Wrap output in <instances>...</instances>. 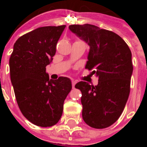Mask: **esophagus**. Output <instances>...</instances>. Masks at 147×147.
<instances>
[{
  "label": "esophagus",
  "instance_id": "34e87169",
  "mask_svg": "<svg viewBox=\"0 0 147 147\" xmlns=\"http://www.w3.org/2000/svg\"><path fill=\"white\" fill-rule=\"evenodd\" d=\"M71 84H72V88H75V85H76V81L75 80L71 81Z\"/></svg>",
  "mask_w": 147,
  "mask_h": 147
}]
</instances>
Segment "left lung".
<instances>
[{
  "instance_id": "8db88e82",
  "label": "left lung",
  "mask_w": 147,
  "mask_h": 147,
  "mask_svg": "<svg viewBox=\"0 0 147 147\" xmlns=\"http://www.w3.org/2000/svg\"><path fill=\"white\" fill-rule=\"evenodd\" d=\"M69 30L90 47L85 69L98 78V84L79 82L83 120L91 127L103 129L115 123L127 101L133 73L132 54L114 32L91 24L70 25Z\"/></svg>"
}]
</instances>
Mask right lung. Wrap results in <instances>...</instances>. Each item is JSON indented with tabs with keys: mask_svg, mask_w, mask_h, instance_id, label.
I'll list each match as a JSON object with an SVG mask.
<instances>
[{
	"mask_svg": "<svg viewBox=\"0 0 147 147\" xmlns=\"http://www.w3.org/2000/svg\"><path fill=\"white\" fill-rule=\"evenodd\" d=\"M65 25L42 26L16 41L9 60L10 80L17 105L31 123L47 127L59 122L63 104L71 89V80L49 79L46 71Z\"/></svg>",
	"mask_w": 147,
	"mask_h": 147,
	"instance_id": "right-lung-1",
	"label": "right lung"
}]
</instances>
